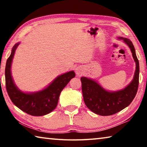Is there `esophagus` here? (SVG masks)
<instances>
[{
	"label": "esophagus",
	"instance_id": "34e87169",
	"mask_svg": "<svg viewBox=\"0 0 147 147\" xmlns=\"http://www.w3.org/2000/svg\"><path fill=\"white\" fill-rule=\"evenodd\" d=\"M75 72H76V75L80 76L81 74H82V73H83V69H82V67H81L80 66L77 67L76 68Z\"/></svg>",
	"mask_w": 147,
	"mask_h": 147
}]
</instances>
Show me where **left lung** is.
<instances>
[{"label": "left lung", "mask_w": 147, "mask_h": 147, "mask_svg": "<svg viewBox=\"0 0 147 147\" xmlns=\"http://www.w3.org/2000/svg\"><path fill=\"white\" fill-rule=\"evenodd\" d=\"M130 49L136 62L134 78L124 89L116 91H109L103 88L93 79L82 77V88L84 100L86 106L93 113L102 116L113 115L130 105L136 96L139 86V64L136 50L129 39L119 37Z\"/></svg>", "instance_id": "1"}]
</instances>
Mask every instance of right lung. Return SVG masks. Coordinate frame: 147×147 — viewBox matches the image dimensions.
Returning <instances> with one entry per match:
<instances>
[{
  "instance_id": "right-lung-1",
  "label": "right lung",
  "mask_w": 147,
  "mask_h": 147,
  "mask_svg": "<svg viewBox=\"0 0 147 147\" xmlns=\"http://www.w3.org/2000/svg\"><path fill=\"white\" fill-rule=\"evenodd\" d=\"M19 43L13 47L6 61L5 78L7 92L12 102L24 112L33 116L45 115L56 108L61 91L75 76V73L71 71L61 74L45 88L39 91L25 93L21 91L15 84L11 72L12 61Z\"/></svg>"
}]
</instances>
